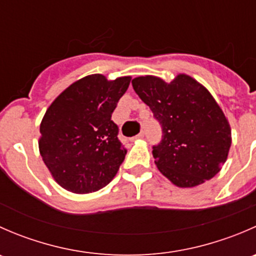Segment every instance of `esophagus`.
Returning a JSON list of instances; mask_svg holds the SVG:
<instances>
[{"label": "esophagus", "instance_id": "esophagus-1", "mask_svg": "<svg viewBox=\"0 0 256 256\" xmlns=\"http://www.w3.org/2000/svg\"><path fill=\"white\" fill-rule=\"evenodd\" d=\"M144 138V131H141V132L138 134V136H135L134 138Z\"/></svg>", "mask_w": 256, "mask_h": 256}]
</instances>
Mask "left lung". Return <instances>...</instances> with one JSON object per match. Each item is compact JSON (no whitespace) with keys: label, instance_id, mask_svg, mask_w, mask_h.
I'll return each mask as SVG.
<instances>
[{"label":"left lung","instance_id":"8db88e82","mask_svg":"<svg viewBox=\"0 0 256 256\" xmlns=\"http://www.w3.org/2000/svg\"><path fill=\"white\" fill-rule=\"evenodd\" d=\"M162 128L154 164L178 187H194L216 176L232 144L228 120L204 86L180 74L166 82L156 76L132 80Z\"/></svg>","mask_w":256,"mask_h":256}]
</instances>
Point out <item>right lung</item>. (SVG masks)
Returning <instances> with one entry per match:
<instances>
[{
  "label": "right lung",
  "instance_id": "right-lung-1",
  "mask_svg": "<svg viewBox=\"0 0 256 256\" xmlns=\"http://www.w3.org/2000/svg\"><path fill=\"white\" fill-rule=\"evenodd\" d=\"M130 80L88 76L66 88L48 108L40 124V151L63 188L95 192L118 174L128 150L118 140L112 115Z\"/></svg>",
  "mask_w": 256,
  "mask_h": 256
}]
</instances>
